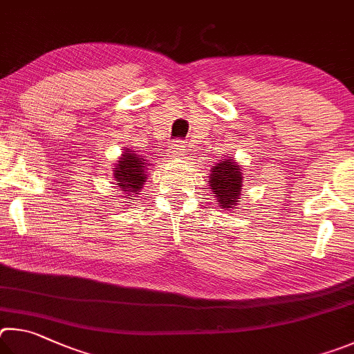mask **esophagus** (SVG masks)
Segmentation results:
<instances>
[{
    "label": "esophagus",
    "instance_id": "34e87169",
    "mask_svg": "<svg viewBox=\"0 0 354 354\" xmlns=\"http://www.w3.org/2000/svg\"><path fill=\"white\" fill-rule=\"evenodd\" d=\"M185 147H187V146L183 145V141L176 140V141H174V145L169 147V155H171V157H178V155H183V152L187 151Z\"/></svg>",
    "mask_w": 354,
    "mask_h": 354
}]
</instances>
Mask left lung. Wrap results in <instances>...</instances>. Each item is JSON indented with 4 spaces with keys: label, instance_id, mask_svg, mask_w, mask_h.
I'll return each mask as SVG.
<instances>
[{
    "label": "left lung",
    "instance_id": "obj_1",
    "mask_svg": "<svg viewBox=\"0 0 354 354\" xmlns=\"http://www.w3.org/2000/svg\"><path fill=\"white\" fill-rule=\"evenodd\" d=\"M243 180V172L239 171L238 165L232 158H228L227 161H222V163H218L213 167L208 182L216 194V199L222 203L221 207H228L233 202H239L238 196L243 189L241 188Z\"/></svg>",
    "mask_w": 354,
    "mask_h": 354
}]
</instances>
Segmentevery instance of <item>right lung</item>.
<instances>
[{
	"label": "right lung",
	"mask_w": 354,
	"mask_h": 354,
	"mask_svg": "<svg viewBox=\"0 0 354 354\" xmlns=\"http://www.w3.org/2000/svg\"><path fill=\"white\" fill-rule=\"evenodd\" d=\"M135 151H126L120 160V165H116L115 169V178L118 183V188L126 194H138V191L142 188V183L146 182V160L140 158V155L132 153ZM130 199V197H127Z\"/></svg>",
	"instance_id": "1"
}]
</instances>
